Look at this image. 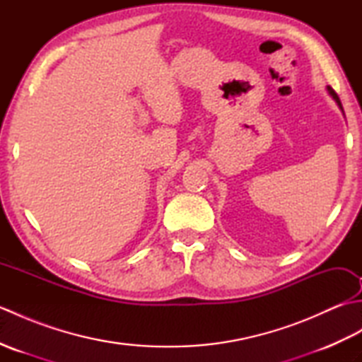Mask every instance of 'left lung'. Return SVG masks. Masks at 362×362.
I'll list each match as a JSON object with an SVG mask.
<instances>
[{
  "instance_id": "left-lung-1",
  "label": "left lung",
  "mask_w": 362,
  "mask_h": 362,
  "mask_svg": "<svg viewBox=\"0 0 362 362\" xmlns=\"http://www.w3.org/2000/svg\"><path fill=\"white\" fill-rule=\"evenodd\" d=\"M328 93L329 95H332L333 96V99H334V101L337 103V105H339L341 107V109H342V104H341V99H339V96H337V93H336V91L332 88V87H328Z\"/></svg>"
}]
</instances>
